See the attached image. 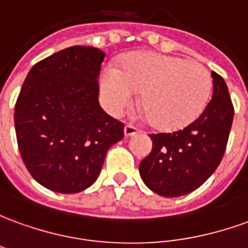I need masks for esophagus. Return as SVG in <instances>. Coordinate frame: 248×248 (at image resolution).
<instances>
[{
    "label": "esophagus",
    "mask_w": 248,
    "mask_h": 248,
    "mask_svg": "<svg viewBox=\"0 0 248 248\" xmlns=\"http://www.w3.org/2000/svg\"><path fill=\"white\" fill-rule=\"evenodd\" d=\"M139 132H140V129L138 127H135V125H132V124H127L125 128H124V134H125V136H134V135L139 134Z\"/></svg>",
    "instance_id": "1"
}]
</instances>
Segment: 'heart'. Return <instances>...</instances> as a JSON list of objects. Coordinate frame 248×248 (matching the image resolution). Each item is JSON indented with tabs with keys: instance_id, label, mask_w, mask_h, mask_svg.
<instances>
[{
	"instance_id": "obj_1",
	"label": "heart",
	"mask_w": 248,
	"mask_h": 248,
	"mask_svg": "<svg viewBox=\"0 0 248 248\" xmlns=\"http://www.w3.org/2000/svg\"><path fill=\"white\" fill-rule=\"evenodd\" d=\"M212 77L204 64L156 52L125 56L120 70L108 64L101 73L105 107L121 114L132 105L136 92L154 127L174 131L196 120L211 97Z\"/></svg>"
}]
</instances>
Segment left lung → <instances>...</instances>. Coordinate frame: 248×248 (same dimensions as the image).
Instances as JSON below:
<instances>
[{
    "mask_svg": "<svg viewBox=\"0 0 248 248\" xmlns=\"http://www.w3.org/2000/svg\"><path fill=\"white\" fill-rule=\"evenodd\" d=\"M213 94L196 120L174 132L151 134L153 150L139 165L153 192L179 197L196 190L217 169L227 148L233 105L224 79L212 71Z\"/></svg>",
    "mask_w": 248,
    "mask_h": 248,
    "instance_id": "1",
    "label": "left lung"
}]
</instances>
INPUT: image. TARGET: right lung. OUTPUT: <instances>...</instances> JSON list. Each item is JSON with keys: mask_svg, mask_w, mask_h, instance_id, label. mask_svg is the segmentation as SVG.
<instances>
[{"mask_svg": "<svg viewBox=\"0 0 248 248\" xmlns=\"http://www.w3.org/2000/svg\"><path fill=\"white\" fill-rule=\"evenodd\" d=\"M104 51L73 46L37 62L17 97L18 150L33 178L49 190L78 193L101 171L124 123L100 107L97 78Z\"/></svg>", "mask_w": 248, "mask_h": 248, "instance_id": "add662e5", "label": "right lung"}]
</instances>
